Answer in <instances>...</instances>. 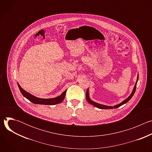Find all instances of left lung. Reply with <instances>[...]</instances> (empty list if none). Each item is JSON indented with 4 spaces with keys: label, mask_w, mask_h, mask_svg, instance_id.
Returning <instances> with one entry per match:
<instances>
[{
    "label": "left lung",
    "mask_w": 152,
    "mask_h": 152,
    "mask_svg": "<svg viewBox=\"0 0 152 152\" xmlns=\"http://www.w3.org/2000/svg\"><path fill=\"white\" fill-rule=\"evenodd\" d=\"M138 76H137V82L135 83V85L134 86V90L131 93V94L126 99H125L124 101H123L121 103L118 104H116L114 106H106V105H103V104H99V103H97L96 102H93V100H91L90 98V96H89V93H88V88L87 89V90H86V100H87V102L93 104V106L99 108V109H104V110H110V109H115V108H117L120 106H121V105L126 103L127 102H129L130 100H131V99L132 97V96H134L135 92V90H136V88H137V82H138Z\"/></svg>",
    "instance_id": "obj_1"
}]
</instances>
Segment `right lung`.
Returning <instances> with one entry per match:
<instances>
[{
	"label": "right lung",
	"instance_id": "1",
	"mask_svg": "<svg viewBox=\"0 0 152 152\" xmlns=\"http://www.w3.org/2000/svg\"><path fill=\"white\" fill-rule=\"evenodd\" d=\"M18 84V86L19 88V90L21 92V93L22 94V95L26 97L27 99H28L30 102H32L34 104H46V105H53L56 104H58L63 101V100L65 98V96H66V91H64L59 96L56 97L55 98H52V99H40L38 97H37L29 93L28 92L24 90L21 87L20 85Z\"/></svg>",
	"mask_w": 152,
	"mask_h": 152
}]
</instances>
